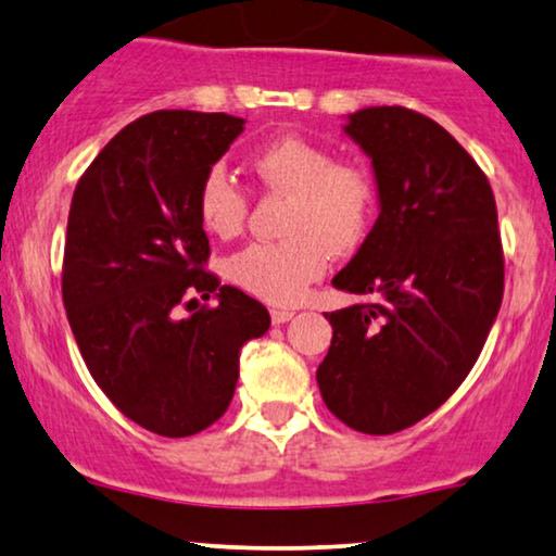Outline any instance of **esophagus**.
<instances>
[{
  "mask_svg": "<svg viewBox=\"0 0 556 556\" xmlns=\"http://www.w3.org/2000/svg\"><path fill=\"white\" fill-rule=\"evenodd\" d=\"M295 316V311L293 308H273L270 311V318H273V324H286V321H291V318Z\"/></svg>",
  "mask_w": 556,
  "mask_h": 556,
  "instance_id": "34e87169",
  "label": "esophagus"
}]
</instances>
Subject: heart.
Returning a JSON list of instances; mask_svg holds the SVG:
<instances>
[{
    "label": "heart",
    "instance_id": "b5f03b06",
    "mask_svg": "<svg viewBox=\"0 0 556 556\" xmlns=\"http://www.w3.org/2000/svg\"><path fill=\"white\" fill-rule=\"evenodd\" d=\"M250 172L268 192L288 197L280 242H255L225 263L227 278L268 303H295L326 273L331 255L362 245L377 215V185L367 166L333 162L329 149L278 136L248 159ZM197 215L212 238L242 232L248 194L225 169H210L197 189Z\"/></svg>",
    "mask_w": 556,
    "mask_h": 556
}]
</instances>
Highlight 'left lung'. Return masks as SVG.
Listing matches in <instances>:
<instances>
[{
  "label": "left lung",
  "mask_w": 556,
  "mask_h": 556,
  "mask_svg": "<svg viewBox=\"0 0 556 556\" xmlns=\"http://www.w3.org/2000/svg\"><path fill=\"white\" fill-rule=\"evenodd\" d=\"M344 134L371 159L379 217L331 283L375 301L326 314L333 339L316 382L341 422L390 435L458 390L496 321V200L468 151L422 113L369 105L349 113Z\"/></svg>",
  "instance_id": "8db88e82"
}]
</instances>
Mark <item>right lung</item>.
Listing matches in <instances>:
<instances>
[{"label": "right lung", "mask_w": 556, "mask_h": 556, "mask_svg": "<svg viewBox=\"0 0 556 556\" xmlns=\"http://www.w3.org/2000/svg\"><path fill=\"white\" fill-rule=\"evenodd\" d=\"M242 128L227 113H149L105 143L73 192L63 257L73 337L105 397L164 438L225 415L240 349L270 326L263 303L204 270L197 189ZM197 292L215 294L216 308L181 319Z\"/></svg>", "instance_id": "right-lung-1"}]
</instances>
